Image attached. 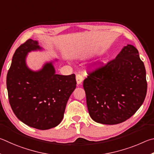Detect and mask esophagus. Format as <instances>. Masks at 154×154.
Masks as SVG:
<instances>
[{
	"label": "esophagus",
	"instance_id": "obj_1",
	"mask_svg": "<svg viewBox=\"0 0 154 154\" xmlns=\"http://www.w3.org/2000/svg\"><path fill=\"white\" fill-rule=\"evenodd\" d=\"M76 81H77V83H78V84H80V82L79 81V80H76Z\"/></svg>",
	"mask_w": 154,
	"mask_h": 154
}]
</instances>
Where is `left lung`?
Instances as JSON below:
<instances>
[{
    "label": "left lung",
    "mask_w": 154,
    "mask_h": 154,
    "mask_svg": "<svg viewBox=\"0 0 154 154\" xmlns=\"http://www.w3.org/2000/svg\"><path fill=\"white\" fill-rule=\"evenodd\" d=\"M42 50L36 40L28 39L16 49L7 75L10 106L16 116L30 127L48 130L63 120L69 96L76 87L74 74H55L52 62L38 71L27 66L31 51Z\"/></svg>",
    "instance_id": "left-lung-1"
}]
</instances>
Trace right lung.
Wrapping results in <instances>:
<instances>
[{
  "label": "right lung",
  "mask_w": 154,
  "mask_h": 154,
  "mask_svg": "<svg viewBox=\"0 0 154 154\" xmlns=\"http://www.w3.org/2000/svg\"><path fill=\"white\" fill-rule=\"evenodd\" d=\"M88 113L96 122L117 125L139 109L147 93L144 63L127 45L112 61L88 74L83 82Z\"/></svg>",
  "instance_id": "1"
}]
</instances>
